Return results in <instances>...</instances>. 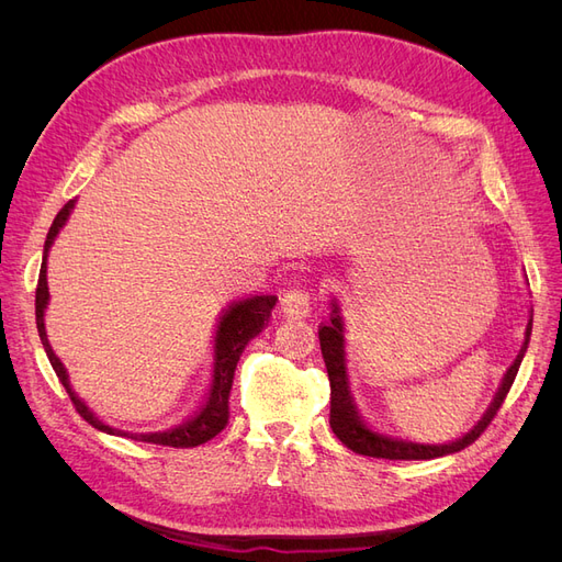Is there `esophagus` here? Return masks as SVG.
I'll list each match as a JSON object with an SVG mask.
<instances>
[{"label":"esophagus","instance_id":"esophagus-1","mask_svg":"<svg viewBox=\"0 0 562 562\" xmlns=\"http://www.w3.org/2000/svg\"><path fill=\"white\" fill-rule=\"evenodd\" d=\"M281 312L288 318H307L312 314V295L307 288H291V291H285L281 297Z\"/></svg>","mask_w":562,"mask_h":562}]
</instances>
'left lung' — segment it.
<instances>
[{"mask_svg":"<svg viewBox=\"0 0 562 562\" xmlns=\"http://www.w3.org/2000/svg\"><path fill=\"white\" fill-rule=\"evenodd\" d=\"M530 335H532V318H530V323H527L522 349L518 351L512 368L506 370L495 401L490 403V407L479 419V424H475V427L469 434H464L462 438L452 440V443L424 446V443H413V440L391 438L380 431H372L368 424H363L359 413H356L351 391H349L347 363H345V321H342V316H339V307L333 302L330 321L318 326L321 353H323V361H326L328 380H330V427H333V434L356 454L378 457V459H436V457L464 450L490 427V422L495 419L497 411L508 394V389H512V384L518 375V368H520V361L527 351V342H530Z\"/></svg>","mask_w":562,"mask_h":562,"instance_id":"1","label":"left lung"}]
</instances>
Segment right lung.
<instances>
[{
  "mask_svg": "<svg viewBox=\"0 0 562 562\" xmlns=\"http://www.w3.org/2000/svg\"><path fill=\"white\" fill-rule=\"evenodd\" d=\"M75 206V201H67L65 206L60 209V213L56 215L54 225H50L48 234H46V244H44V260H42V269H40V281H37V293H35V314H37V330L42 337L44 351L48 356L50 366H54L56 375L60 380V384L65 386L67 396H70L72 405L77 407V413L87 419L91 427H95L98 431L105 434H119V436H128L135 440H143V443H155V446H168V448H196L201 443H209L211 438H215L220 431L227 427L229 422V391H232V382H234V370L236 363H239L241 353L246 349V345L255 335H260L262 328L269 323L271 310L277 304V295H252L246 297L241 302H234L232 307L223 314L217 323V333H215V363H213V384L209 391V398L203 403L201 411L190 419L180 424V427L171 429V431H159V434H126L108 427V424L100 422L87 405L79 401V396L72 391L70 382H67V372L63 368V363L58 361V356L50 349L48 339H46V330H44V310L48 302V285H46V252L54 244L56 234L60 232V227L65 225L67 215H70Z\"/></svg>",
  "mask_w": 562,
  "mask_h": 562,
  "instance_id": "obj_1",
  "label": "right lung"
}]
</instances>
